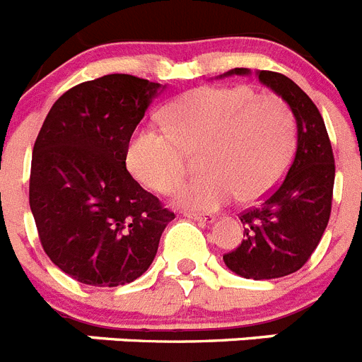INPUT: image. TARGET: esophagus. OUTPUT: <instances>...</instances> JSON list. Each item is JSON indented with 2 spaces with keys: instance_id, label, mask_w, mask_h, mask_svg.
Here are the masks:
<instances>
[{
  "instance_id": "34e87169",
  "label": "esophagus",
  "mask_w": 362,
  "mask_h": 362,
  "mask_svg": "<svg viewBox=\"0 0 362 362\" xmlns=\"http://www.w3.org/2000/svg\"><path fill=\"white\" fill-rule=\"evenodd\" d=\"M185 217H188V219H194V221H204V223H212L214 219H216V216H212V214H196V212H183Z\"/></svg>"
}]
</instances>
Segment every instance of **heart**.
Listing matches in <instances>:
<instances>
[{
    "mask_svg": "<svg viewBox=\"0 0 362 362\" xmlns=\"http://www.w3.org/2000/svg\"><path fill=\"white\" fill-rule=\"evenodd\" d=\"M168 130L141 124L127 146L130 174L153 192H170L185 170L183 150L203 146L199 170L174 192L192 210H216L238 196L261 199L279 183L296 152V121L277 95L248 86H204L166 108Z\"/></svg>",
    "mask_w": 362,
    "mask_h": 362,
    "instance_id": "heart-1",
    "label": "heart"
}]
</instances>
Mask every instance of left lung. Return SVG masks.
Here are the masks:
<instances>
[{"mask_svg": "<svg viewBox=\"0 0 362 362\" xmlns=\"http://www.w3.org/2000/svg\"><path fill=\"white\" fill-rule=\"evenodd\" d=\"M250 74V69H232L219 78ZM255 76L288 105L297 124L288 174L257 209L241 214L247 235L223 255L233 274L261 281L290 276L317 248L330 219L335 165L325 121L312 99L283 74L257 70Z\"/></svg>", "mask_w": 362, "mask_h": 362, "instance_id": "8db88e82", "label": "left lung"}]
</instances>
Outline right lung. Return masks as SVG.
<instances>
[{"label":"right lung","instance_id":"obj_1","mask_svg":"<svg viewBox=\"0 0 362 362\" xmlns=\"http://www.w3.org/2000/svg\"><path fill=\"white\" fill-rule=\"evenodd\" d=\"M165 86L110 74L66 90L32 150L28 201L45 254L90 286L141 277L174 212L127 170V146Z\"/></svg>","mask_w":362,"mask_h":362}]
</instances>
